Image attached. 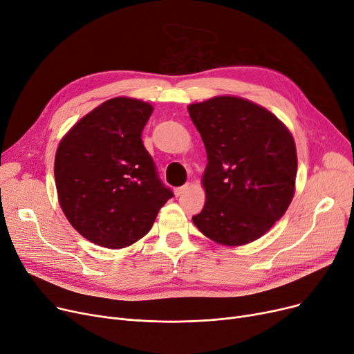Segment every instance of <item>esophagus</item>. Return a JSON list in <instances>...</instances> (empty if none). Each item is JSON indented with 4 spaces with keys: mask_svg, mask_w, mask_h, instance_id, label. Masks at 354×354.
Returning <instances> with one entry per match:
<instances>
[{
    "mask_svg": "<svg viewBox=\"0 0 354 354\" xmlns=\"http://www.w3.org/2000/svg\"><path fill=\"white\" fill-rule=\"evenodd\" d=\"M187 189H189V184H184V186H181V187H176L174 189V194L180 196V194H183L184 192H186Z\"/></svg>",
    "mask_w": 354,
    "mask_h": 354,
    "instance_id": "esophagus-1",
    "label": "esophagus"
}]
</instances>
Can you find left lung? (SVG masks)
Segmentation results:
<instances>
[{
  "mask_svg": "<svg viewBox=\"0 0 354 354\" xmlns=\"http://www.w3.org/2000/svg\"><path fill=\"white\" fill-rule=\"evenodd\" d=\"M189 113L206 147V203L193 223L209 239L241 246L259 239L294 197L297 149L288 128L236 96L193 104Z\"/></svg>",
  "mask_w": 354,
  "mask_h": 354,
  "instance_id": "obj_1",
  "label": "left lung"
}]
</instances>
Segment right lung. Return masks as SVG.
<instances>
[{
  "instance_id": "1",
  "label": "right lung",
  "mask_w": 354,
  "mask_h": 354,
  "mask_svg": "<svg viewBox=\"0 0 354 354\" xmlns=\"http://www.w3.org/2000/svg\"><path fill=\"white\" fill-rule=\"evenodd\" d=\"M153 111L138 99H109L75 124L57 147L60 207L92 243L109 249L136 243L173 197L141 140Z\"/></svg>"
}]
</instances>
